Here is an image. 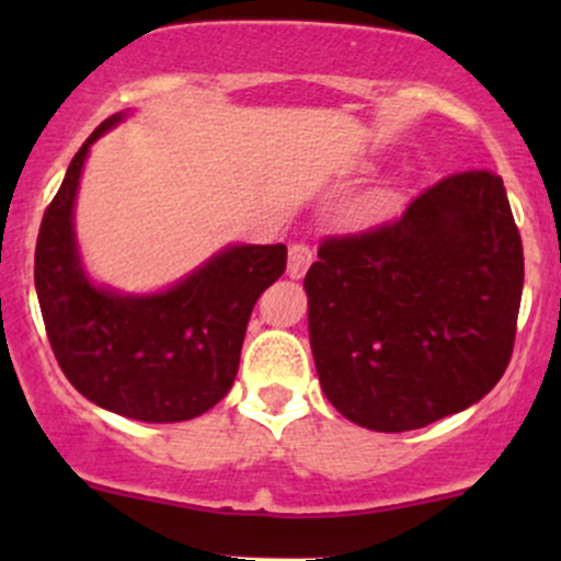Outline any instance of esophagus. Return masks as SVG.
<instances>
[{"label": "esophagus", "mask_w": 561, "mask_h": 561, "mask_svg": "<svg viewBox=\"0 0 561 561\" xmlns=\"http://www.w3.org/2000/svg\"><path fill=\"white\" fill-rule=\"evenodd\" d=\"M311 261H313L311 244H308V242H293V244H289L287 274L293 276V279H300V276L308 272V266H311Z\"/></svg>", "instance_id": "34e87169"}]
</instances>
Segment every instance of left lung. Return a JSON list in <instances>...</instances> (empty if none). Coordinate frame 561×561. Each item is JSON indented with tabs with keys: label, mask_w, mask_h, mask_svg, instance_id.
Instances as JSON below:
<instances>
[{
	"label": "left lung",
	"mask_w": 561,
	"mask_h": 561,
	"mask_svg": "<svg viewBox=\"0 0 561 561\" xmlns=\"http://www.w3.org/2000/svg\"><path fill=\"white\" fill-rule=\"evenodd\" d=\"M523 279V237L485 169L450 173L377 227L324 237L306 274L321 390L377 433L478 403L512 358Z\"/></svg>",
	"instance_id": "1"
}]
</instances>
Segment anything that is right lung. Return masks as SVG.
<instances>
[{"mask_svg":"<svg viewBox=\"0 0 561 561\" xmlns=\"http://www.w3.org/2000/svg\"><path fill=\"white\" fill-rule=\"evenodd\" d=\"M70 160L38 227L34 282L57 364L83 398L139 422L205 414L234 385L255 300L287 266L285 244L224 250L182 285L121 298L89 285L73 240V199L89 145Z\"/></svg>","mask_w":561,"mask_h":561,"instance_id":"obj_1","label":"right lung"}]
</instances>
